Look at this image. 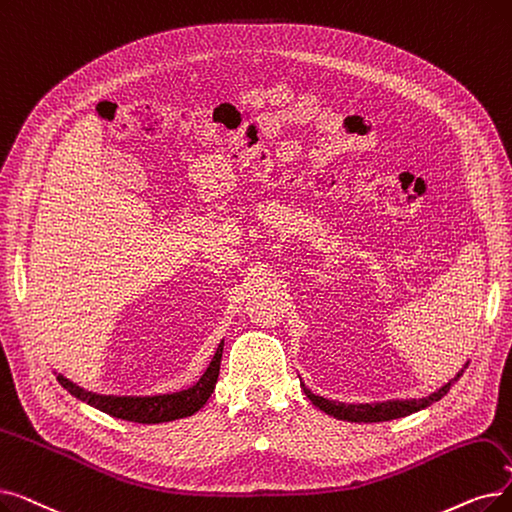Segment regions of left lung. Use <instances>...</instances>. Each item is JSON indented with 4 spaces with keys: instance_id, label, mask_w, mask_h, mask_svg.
I'll return each instance as SVG.
<instances>
[{
    "instance_id": "8db88e82",
    "label": "left lung",
    "mask_w": 512,
    "mask_h": 512,
    "mask_svg": "<svg viewBox=\"0 0 512 512\" xmlns=\"http://www.w3.org/2000/svg\"><path fill=\"white\" fill-rule=\"evenodd\" d=\"M469 366L466 362L458 372L454 379H450L446 385H441L437 391H433L427 397H418V399H385V402H368V404H343V402H332V399H326L322 395H316L314 391H309L305 387V383H301L305 395L309 397V402L314 404L316 408H320L322 412H326L332 418L339 420H347V422H387V420H395V418H404L410 416L418 410H425L431 404L439 402V399L446 395L454 383L460 379L464 368Z\"/></svg>"
}]
</instances>
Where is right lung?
<instances>
[{"label":"right lung","mask_w":512,"mask_h":512,"mask_svg":"<svg viewBox=\"0 0 512 512\" xmlns=\"http://www.w3.org/2000/svg\"><path fill=\"white\" fill-rule=\"evenodd\" d=\"M221 353H224V341L217 345V351L211 358L207 370L192 387L173 391V393H159V395H104V393H94L79 387L77 383L66 379V376L58 374L56 370L54 374L58 383L66 391L75 395L77 399H81V402H85L87 406H92L100 412H106L121 420L142 422V425H159V422L192 416L207 404V399L211 397L219 376Z\"/></svg>","instance_id":"1"}]
</instances>
